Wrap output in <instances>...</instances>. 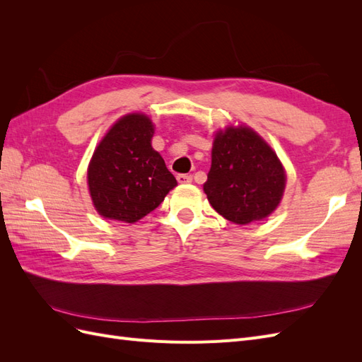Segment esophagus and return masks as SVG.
I'll return each instance as SVG.
<instances>
[{
  "label": "esophagus",
  "instance_id": "obj_1",
  "mask_svg": "<svg viewBox=\"0 0 362 362\" xmlns=\"http://www.w3.org/2000/svg\"><path fill=\"white\" fill-rule=\"evenodd\" d=\"M177 180H178V182L180 184H189V182H192V175H185V173H180V175H177Z\"/></svg>",
  "mask_w": 362,
  "mask_h": 362
}]
</instances>
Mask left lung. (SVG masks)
I'll return each mask as SVG.
<instances>
[{
	"label": "left lung",
	"instance_id": "1",
	"mask_svg": "<svg viewBox=\"0 0 362 362\" xmlns=\"http://www.w3.org/2000/svg\"><path fill=\"white\" fill-rule=\"evenodd\" d=\"M286 173L275 152L254 131L217 133L204 192L214 210L237 225L267 217L278 206Z\"/></svg>",
	"mask_w": 362,
	"mask_h": 362
}]
</instances>
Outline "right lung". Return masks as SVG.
<instances>
[{
    "mask_svg": "<svg viewBox=\"0 0 362 362\" xmlns=\"http://www.w3.org/2000/svg\"><path fill=\"white\" fill-rule=\"evenodd\" d=\"M154 125L145 115H128L112 127L87 170L93 205L101 216L134 223L163 202L177 185L151 139Z\"/></svg>",
    "mask_w": 362,
    "mask_h": 362,
    "instance_id": "obj_1",
    "label": "right lung"
}]
</instances>
